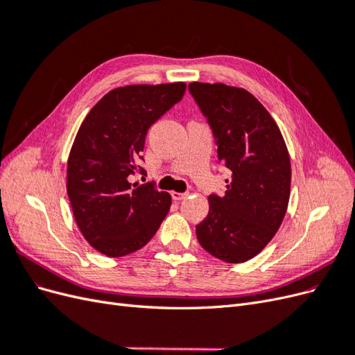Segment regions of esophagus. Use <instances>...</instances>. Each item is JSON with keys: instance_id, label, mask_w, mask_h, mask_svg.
<instances>
[{"instance_id": "1", "label": "esophagus", "mask_w": 355, "mask_h": 355, "mask_svg": "<svg viewBox=\"0 0 355 355\" xmlns=\"http://www.w3.org/2000/svg\"><path fill=\"white\" fill-rule=\"evenodd\" d=\"M188 197V192H176L173 191L171 192V198H173L175 201H180V200H185Z\"/></svg>"}]
</instances>
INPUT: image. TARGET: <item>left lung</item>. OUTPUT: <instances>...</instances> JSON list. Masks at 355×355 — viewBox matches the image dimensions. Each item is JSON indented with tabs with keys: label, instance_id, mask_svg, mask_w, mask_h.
Returning <instances> with one entry per match:
<instances>
[{
	"label": "left lung",
	"instance_id": "1",
	"mask_svg": "<svg viewBox=\"0 0 355 355\" xmlns=\"http://www.w3.org/2000/svg\"><path fill=\"white\" fill-rule=\"evenodd\" d=\"M188 89L211 127L219 161L232 173L225 194L209 197L197 239L211 256L241 263L262 252L284 219L292 178L287 146L252 93L222 83Z\"/></svg>",
	"mask_w": 355,
	"mask_h": 355
}]
</instances>
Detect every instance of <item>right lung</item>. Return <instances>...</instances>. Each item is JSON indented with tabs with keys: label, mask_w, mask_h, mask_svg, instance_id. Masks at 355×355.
Listing matches in <instances>:
<instances>
[{
	"label": "right lung",
	"mask_w": 355,
	"mask_h": 355,
	"mask_svg": "<svg viewBox=\"0 0 355 355\" xmlns=\"http://www.w3.org/2000/svg\"><path fill=\"white\" fill-rule=\"evenodd\" d=\"M185 90V83L114 89L80 125L68 158L67 192L84 239L105 256L142 249L167 216L168 192L153 184H130L128 178L145 173L139 161L149 127Z\"/></svg>",
	"instance_id": "right-lung-1"
}]
</instances>
